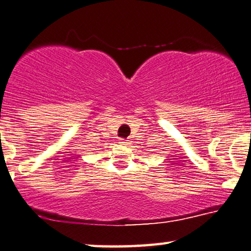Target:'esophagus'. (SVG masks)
<instances>
[{
    "label": "esophagus",
    "instance_id": "1",
    "mask_svg": "<svg viewBox=\"0 0 251 251\" xmlns=\"http://www.w3.org/2000/svg\"><path fill=\"white\" fill-rule=\"evenodd\" d=\"M119 144H121V145H127V144H128V142H127L126 140H124V138H121V140H119Z\"/></svg>",
    "mask_w": 251,
    "mask_h": 251
}]
</instances>
